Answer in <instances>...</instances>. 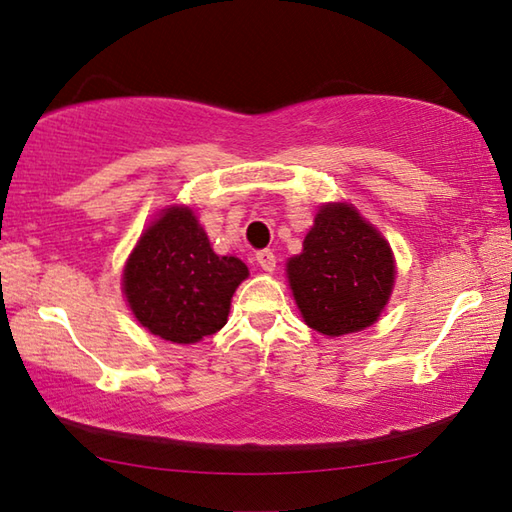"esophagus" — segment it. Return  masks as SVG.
Masks as SVG:
<instances>
[{
	"label": "esophagus",
	"instance_id": "34e87169",
	"mask_svg": "<svg viewBox=\"0 0 512 512\" xmlns=\"http://www.w3.org/2000/svg\"><path fill=\"white\" fill-rule=\"evenodd\" d=\"M255 262L259 264V268L266 270V273H273L275 266H277V257H275L273 250L264 248V250H257V255H255Z\"/></svg>",
	"mask_w": 512,
	"mask_h": 512
}]
</instances>
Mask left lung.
Returning a JSON list of instances; mask_svg holds the SVG:
<instances>
[{"label": "left lung", "instance_id": "left-lung-1", "mask_svg": "<svg viewBox=\"0 0 512 512\" xmlns=\"http://www.w3.org/2000/svg\"><path fill=\"white\" fill-rule=\"evenodd\" d=\"M288 279L310 328L341 336L380 317L394 286V259L352 206L330 204L317 213L303 253L288 262Z\"/></svg>", "mask_w": 512, "mask_h": 512}]
</instances>
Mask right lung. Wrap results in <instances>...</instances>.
<instances>
[{"mask_svg":"<svg viewBox=\"0 0 512 512\" xmlns=\"http://www.w3.org/2000/svg\"><path fill=\"white\" fill-rule=\"evenodd\" d=\"M248 277L237 257H217L189 209L173 206L140 237L125 266L129 308L173 343H195L228 319L235 288Z\"/></svg>","mask_w":512,"mask_h":512,"instance_id":"obj_1","label":"right lung"}]
</instances>
